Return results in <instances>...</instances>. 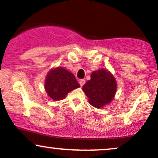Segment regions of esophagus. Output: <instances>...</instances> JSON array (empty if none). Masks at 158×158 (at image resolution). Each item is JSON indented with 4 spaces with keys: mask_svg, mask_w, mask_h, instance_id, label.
Returning <instances> with one entry per match:
<instances>
[{
    "mask_svg": "<svg viewBox=\"0 0 158 158\" xmlns=\"http://www.w3.org/2000/svg\"><path fill=\"white\" fill-rule=\"evenodd\" d=\"M85 79H81V80L79 81V84H80L81 86H83V85H85Z\"/></svg>",
    "mask_w": 158,
    "mask_h": 158,
    "instance_id": "1",
    "label": "esophagus"
}]
</instances>
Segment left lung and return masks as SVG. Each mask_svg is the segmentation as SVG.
<instances>
[{
  "mask_svg": "<svg viewBox=\"0 0 158 158\" xmlns=\"http://www.w3.org/2000/svg\"><path fill=\"white\" fill-rule=\"evenodd\" d=\"M117 81L107 69L92 72L90 79L82 86V90L92 106L100 108L113 100L117 91Z\"/></svg>",
  "mask_w": 158,
  "mask_h": 158,
  "instance_id": "left-lung-1",
  "label": "left lung"
}]
</instances>
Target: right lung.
<instances>
[{"label":"right lung","instance_id":"add662e5","mask_svg":"<svg viewBox=\"0 0 158 158\" xmlns=\"http://www.w3.org/2000/svg\"><path fill=\"white\" fill-rule=\"evenodd\" d=\"M80 87L75 76L62 67L52 68L48 72L44 81V88L52 100L64 99L69 92Z\"/></svg>","mask_w":158,"mask_h":158}]
</instances>
